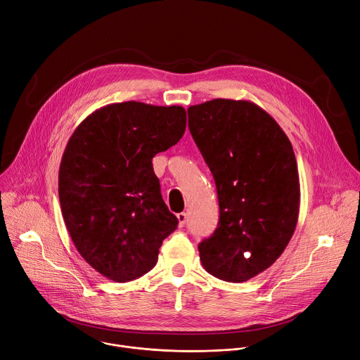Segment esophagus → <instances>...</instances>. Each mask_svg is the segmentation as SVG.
Masks as SVG:
<instances>
[{"mask_svg":"<svg viewBox=\"0 0 360 360\" xmlns=\"http://www.w3.org/2000/svg\"><path fill=\"white\" fill-rule=\"evenodd\" d=\"M176 219H178V226L179 227H184L185 224H186V214L185 212H179L178 215H176Z\"/></svg>","mask_w":360,"mask_h":360,"instance_id":"34e87169","label":"esophagus"}]
</instances>
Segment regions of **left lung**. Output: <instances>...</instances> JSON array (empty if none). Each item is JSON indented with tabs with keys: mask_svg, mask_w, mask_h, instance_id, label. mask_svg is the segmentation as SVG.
Returning <instances> with one entry per match:
<instances>
[{
	"mask_svg": "<svg viewBox=\"0 0 360 360\" xmlns=\"http://www.w3.org/2000/svg\"><path fill=\"white\" fill-rule=\"evenodd\" d=\"M188 127L217 188L220 220L198 246L212 276L245 282L274 265L300 214L291 141L252 101L215 98L188 108Z\"/></svg>",
	"mask_w": 360,
	"mask_h": 360,
	"instance_id": "8db88e82",
	"label": "left lung"
}]
</instances>
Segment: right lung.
Wrapping results in <instances>:
<instances>
[{
    "mask_svg": "<svg viewBox=\"0 0 360 360\" xmlns=\"http://www.w3.org/2000/svg\"><path fill=\"white\" fill-rule=\"evenodd\" d=\"M185 127L181 105L126 101L95 110L72 133L59 167L62 215L77 250L103 276L145 275L176 229L152 159L176 145Z\"/></svg>",
    "mask_w": 360,
    "mask_h": 360,
    "instance_id": "obj_1",
    "label": "right lung"
}]
</instances>
